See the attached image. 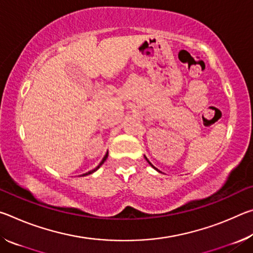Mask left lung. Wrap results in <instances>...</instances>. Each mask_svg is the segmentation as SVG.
I'll return each mask as SVG.
<instances>
[{"label": "left lung", "instance_id": "obj_1", "mask_svg": "<svg viewBox=\"0 0 253 253\" xmlns=\"http://www.w3.org/2000/svg\"><path fill=\"white\" fill-rule=\"evenodd\" d=\"M146 161H147V162H148V163H149V161H148V160H147V158H146ZM149 164H151V163H149ZM151 166H153V165H152V164H151ZM153 168H154V166H153ZM154 169H155V168H154ZM156 169V170H158V169ZM158 172H160V170H158Z\"/></svg>", "mask_w": 253, "mask_h": 253}]
</instances>
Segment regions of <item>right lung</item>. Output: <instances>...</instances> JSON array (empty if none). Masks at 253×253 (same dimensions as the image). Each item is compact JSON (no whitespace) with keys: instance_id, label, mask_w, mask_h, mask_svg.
I'll use <instances>...</instances> for the list:
<instances>
[{"instance_id":"obj_1","label":"right lung","mask_w":253,"mask_h":253,"mask_svg":"<svg viewBox=\"0 0 253 253\" xmlns=\"http://www.w3.org/2000/svg\"><path fill=\"white\" fill-rule=\"evenodd\" d=\"M107 157H108V153H107V154H106V155L104 156V158H102V161L100 162V164H99V165H98L96 169H93L92 170H89V172H88V173H85V174H83V175H81V176H85V175H89V174H92L93 172H96V170H97L98 169H99V168H100V166H101L102 164H104V162H105V161L107 160Z\"/></svg>"}]
</instances>
